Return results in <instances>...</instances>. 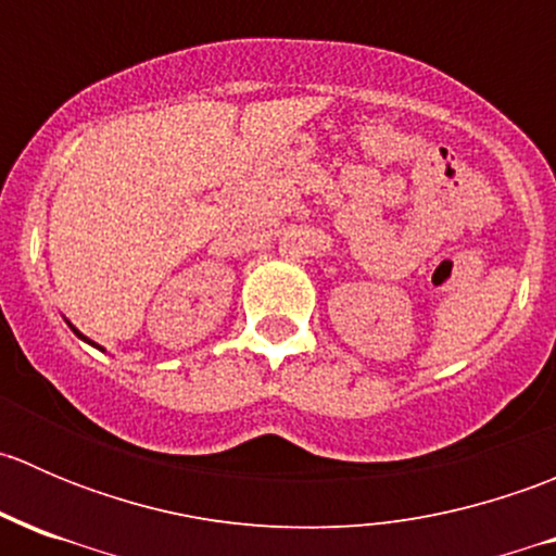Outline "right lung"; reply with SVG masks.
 Segmentation results:
<instances>
[{"mask_svg":"<svg viewBox=\"0 0 556 556\" xmlns=\"http://www.w3.org/2000/svg\"><path fill=\"white\" fill-rule=\"evenodd\" d=\"M70 328H72V330H75V336H77V339L88 341V344H91V346H97V350H102V346H99V344H93V341H91V339H86V336H83V333H80V330H77V328H75V325H72V323H70ZM102 352H104V350H102Z\"/></svg>","mask_w":556,"mask_h":556,"instance_id":"1","label":"right lung"}]
</instances>
